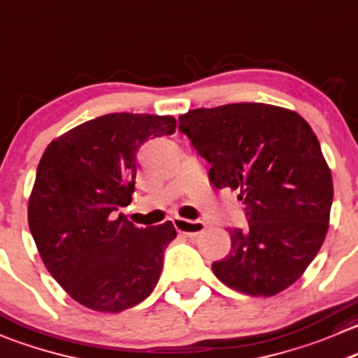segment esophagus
Wrapping results in <instances>:
<instances>
[{"label":"esophagus","mask_w":358,"mask_h":358,"mask_svg":"<svg viewBox=\"0 0 358 358\" xmlns=\"http://www.w3.org/2000/svg\"><path fill=\"white\" fill-rule=\"evenodd\" d=\"M173 224H175L176 231L189 236V238L201 234V232L204 231V227H206V224L201 220H187V218H180V217L173 218Z\"/></svg>","instance_id":"1"}]
</instances>
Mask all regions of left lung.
Here are the masks:
<instances>
[{"label": "left lung", "instance_id": "obj_1", "mask_svg": "<svg viewBox=\"0 0 358 358\" xmlns=\"http://www.w3.org/2000/svg\"><path fill=\"white\" fill-rule=\"evenodd\" d=\"M180 131L210 162L215 189L238 190L248 227L231 229V252L215 276L253 297L289 289L317 257L329 231L332 175L310 124L264 103L189 110Z\"/></svg>", "mask_w": 358, "mask_h": 358}]
</instances>
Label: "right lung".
Here are the masks:
<instances>
[{
	"label": "right lung",
	"mask_w": 358,
	"mask_h": 358,
	"mask_svg": "<svg viewBox=\"0 0 358 358\" xmlns=\"http://www.w3.org/2000/svg\"><path fill=\"white\" fill-rule=\"evenodd\" d=\"M175 129L171 115L108 113L45 148L27 204L29 231L48 273L82 306L119 313L157 285L175 227L169 220L136 227L117 210L131 203L138 148Z\"/></svg>",
	"instance_id": "add662e5"
}]
</instances>
